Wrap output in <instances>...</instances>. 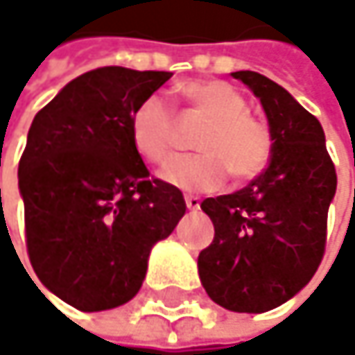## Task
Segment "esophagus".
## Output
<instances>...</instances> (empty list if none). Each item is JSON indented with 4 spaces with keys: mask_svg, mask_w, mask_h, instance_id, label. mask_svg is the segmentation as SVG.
<instances>
[{
    "mask_svg": "<svg viewBox=\"0 0 355 355\" xmlns=\"http://www.w3.org/2000/svg\"><path fill=\"white\" fill-rule=\"evenodd\" d=\"M184 203H187V207H189V209H193V211H195V209H199L201 199H199V197H195V195H187V197H184Z\"/></svg>",
    "mask_w": 355,
    "mask_h": 355,
    "instance_id": "obj_1",
    "label": "esophagus"
}]
</instances>
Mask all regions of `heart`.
Here are the masks:
<instances>
[{
	"mask_svg": "<svg viewBox=\"0 0 355 355\" xmlns=\"http://www.w3.org/2000/svg\"><path fill=\"white\" fill-rule=\"evenodd\" d=\"M191 112L205 119L197 135L199 154L177 156L160 178L189 193L220 189L228 175L236 180L259 177L269 164L273 139L269 125L248 110L245 96L220 80H193L178 88ZM131 141L141 158L160 164L173 152L175 114L162 96L144 98L131 114Z\"/></svg>",
	"mask_w": 355,
	"mask_h": 355,
	"instance_id": "heart-1",
	"label": "heart"
}]
</instances>
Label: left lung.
Segmentation results:
<instances>
[{
	"label": "left lung",
	"instance_id": "1",
	"mask_svg": "<svg viewBox=\"0 0 355 355\" xmlns=\"http://www.w3.org/2000/svg\"><path fill=\"white\" fill-rule=\"evenodd\" d=\"M261 101L273 139L269 166L245 189L207 197L216 234L197 267L207 296L234 313H267L317 273L337 189L319 119L273 80L234 71Z\"/></svg>",
	"mask_w": 355,
	"mask_h": 355
}]
</instances>
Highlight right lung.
<instances>
[{"mask_svg": "<svg viewBox=\"0 0 355 355\" xmlns=\"http://www.w3.org/2000/svg\"><path fill=\"white\" fill-rule=\"evenodd\" d=\"M171 71L98 67L36 112L18 166L26 248L55 296L84 313L129 302L152 247L184 216L177 187L150 177L131 114Z\"/></svg>", "mask_w": 355, "mask_h": 355, "instance_id": "right-lung-1", "label": "right lung"}]
</instances>
